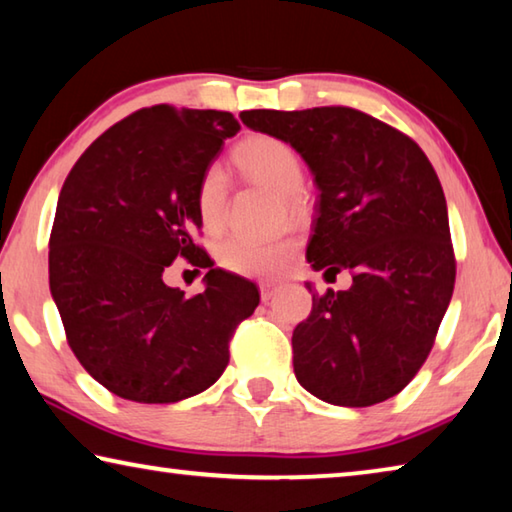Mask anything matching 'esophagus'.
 Masks as SVG:
<instances>
[{"mask_svg": "<svg viewBox=\"0 0 512 512\" xmlns=\"http://www.w3.org/2000/svg\"><path fill=\"white\" fill-rule=\"evenodd\" d=\"M275 291H277V284L275 282H262V284H259V296H262L264 302L271 300L275 296Z\"/></svg>", "mask_w": 512, "mask_h": 512, "instance_id": "esophagus-1", "label": "esophagus"}]
</instances>
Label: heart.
Masks as SVG:
<instances>
[{"instance_id":"b5f03b06","label":"heart","mask_w":512,"mask_h":512,"mask_svg":"<svg viewBox=\"0 0 512 512\" xmlns=\"http://www.w3.org/2000/svg\"><path fill=\"white\" fill-rule=\"evenodd\" d=\"M235 160L250 178L282 198L298 196L302 189V162L287 142L271 135L250 137L239 146ZM228 180L221 167H207L196 189V207L207 230L221 228L225 214ZM296 239L280 237L257 241L248 237H228L219 246V262L232 273L273 277L280 275L296 255Z\"/></svg>"}]
</instances>
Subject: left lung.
I'll list each match as a JSON object with an SVG mask.
<instances>
[{
    "mask_svg": "<svg viewBox=\"0 0 512 512\" xmlns=\"http://www.w3.org/2000/svg\"><path fill=\"white\" fill-rule=\"evenodd\" d=\"M241 121L291 144L318 187L307 259L352 271L348 291L318 296L293 329L300 386L336 406L402 391L429 357L456 280L447 201L411 137L354 108L246 110Z\"/></svg>",
    "mask_w": 512,
    "mask_h": 512,
    "instance_id": "1",
    "label": "left lung"
}]
</instances>
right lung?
<instances>
[{
	"label": "right lung",
	"mask_w": 512,
	"mask_h": 512,
	"mask_svg": "<svg viewBox=\"0 0 512 512\" xmlns=\"http://www.w3.org/2000/svg\"><path fill=\"white\" fill-rule=\"evenodd\" d=\"M239 128L221 110H137L88 146L60 189L51 298L81 366L124 400L203 393L228 366L232 332L259 305L253 282L212 268L194 244L198 183ZM178 254L211 268L194 299L161 280Z\"/></svg>",
	"instance_id": "right-lung-1"
}]
</instances>
